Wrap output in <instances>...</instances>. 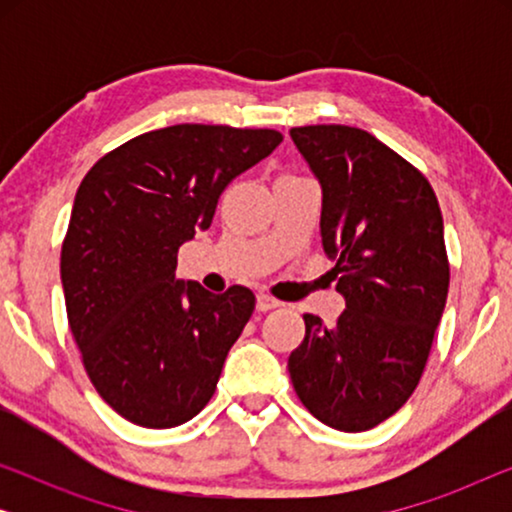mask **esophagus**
I'll return each mask as SVG.
<instances>
[{
	"mask_svg": "<svg viewBox=\"0 0 512 512\" xmlns=\"http://www.w3.org/2000/svg\"><path fill=\"white\" fill-rule=\"evenodd\" d=\"M282 303L279 300H275L272 296H268V293H258L256 296V307L261 312H268V310H275V307H279Z\"/></svg>",
	"mask_w": 512,
	"mask_h": 512,
	"instance_id": "34e87169",
	"label": "esophagus"
}]
</instances>
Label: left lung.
Segmentation results:
<instances>
[{
    "instance_id": "8db88e82",
    "label": "left lung",
    "mask_w": 512,
    "mask_h": 512,
    "mask_svg": "<svg viewBox=\"0 0 512 512\" xmlns=\"http://www.w3.org/2000/svg\"><path fill=\"white\" fill-rule=\"evenodd\" d=\"M291 139L321 186V244L345 298L335 326L303 314L291 382L319 422L368 431L403 408L429 359L450 286L443 214L424 174L366 130L305 125Z\"/></svg>"
}]
</instances>
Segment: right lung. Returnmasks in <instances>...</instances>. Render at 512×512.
<instances>
[{
    "instance_id": "right-lung-1",
    "label": "right lung",
    "mask_w": 512,
    "mask_h": 512,
    "mask_svg": "<svg viewBox=\"0 0 512 512\" xmlns=\"http://www.w3.org/2000/svg\"><path fill=\"white\" fill-rule=\"evenodd\" d=\"M277 130L181 123L144 132L90 167L62 242L60 277L83 366L118 415L146 429L193 419L254 312L247 286L177 279V251L212 226L237 174Z\"/></svg>"
}]
</instances>
